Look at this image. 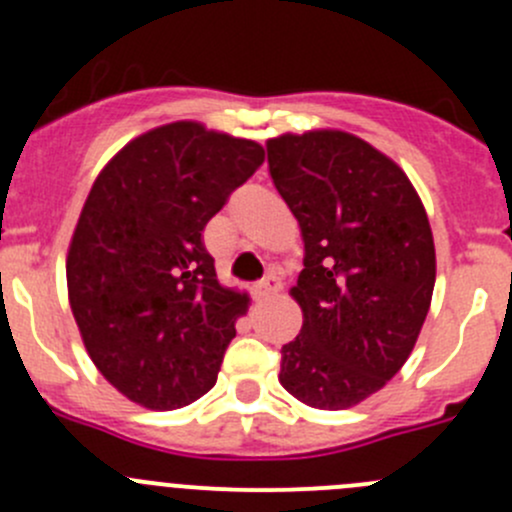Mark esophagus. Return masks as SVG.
<instances>
[{
  "label": "esophagus",
  "mask_w": 512,
  "mask_h": 512,
  "mask_svg": "<svg viewBox=\"0 0 512 512\" xmlns=\"http://www.w3.org/2000/svg\"><path fill=\"white\" fill-rule=\"evenodd\" d=\"M280 277L275 275V272H270V275L265 277V280H260L257 282V294H260V297H270V294H277L280 292Z\"/></svg>",
  "instance_id": "1"
}]
</instances>
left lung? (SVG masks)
<instances>
[{
  "label": "left lung",
  "mask_w": 512,
  "mask_h": 512,
  "mask_svg": "<svg viewBox=\"0 0 512 512\" xmlns=\"http://www.w3.org/2000/svg\"><path fill=\"white\" fill-rule=\"evenodd\" d=\"M267 163L304 242L289 289L304 322L282 347L280 384L312 409H352L406 364L426 322L436 282L426 208L394 160L347 131L282 133Z\"/></svg>",
  "instance_id": "obj_1"
}]
</instances>
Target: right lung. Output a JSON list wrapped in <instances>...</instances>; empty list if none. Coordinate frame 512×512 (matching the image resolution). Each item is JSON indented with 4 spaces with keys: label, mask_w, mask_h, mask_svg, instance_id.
<instances>
[{
    "label": "right lung",
    "mask_w": 512,
    "mask_h": 512,
    "mask_svg": "<svg viewBox=\"0 0 512 512\" xmlns=\"http://www.w3.org/2000/svg\"><path fill=\"white\" fill-rule=\"evenodd\" d=\"M262 163L260 143L175 121L126 143L91 185L69 304L96 369L133 404L183 409L218 381L250 297L220 285L203 230Z\"/></svg>",
    "instance_id": "obj_1"
}]
</instances>
